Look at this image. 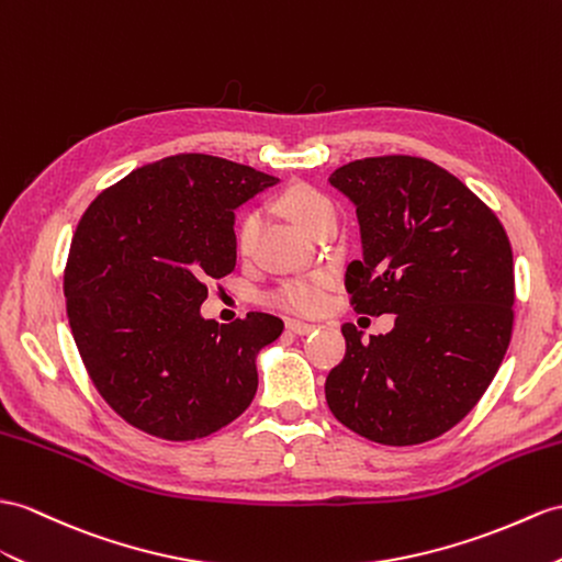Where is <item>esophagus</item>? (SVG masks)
I'll list each match as a JSON object with an SVG mask.
<instances>
[{
  "mask_svg": "<svg viewBox=\"0 0 562 562\" xmlns=\"http://www.w3.org/2000/svg\"><path fill=\"white\" fill-rule=\"evenodd\" d=\"M285 328H289L291 334H295V336H307V334H312L314 328H317V324H307V322H297V319H289L285 322Z\"/></svg>",
  "mask_w": 562,
  "mask_h": 562,
  "instance_id": "obj_1",
  "label": "esophagus"
}]
</instances>
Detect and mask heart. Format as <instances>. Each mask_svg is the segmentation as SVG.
Returning a JSON list of instances; mask_svg holds the SVG:
<instances>
[{
  "mask_svg": "<svg viewBox=\"0 0 562 562\" xmlns=\"http://www.w3.org/2000/svg\"><path fill=\"white\" fill-rule=\"evenodd\" d=\"M279 210L289 214L297 226L305 231L317 228L328 216H336V204L328 200L322 190L312 188L307 183H293L283 190L277 200ZM259 216L257 210H245L236 222V248L240 252H248L255 243L259 231ZM331 289V273L328 271H310L297 273V277L281 279L269 291L267 300L269 305L293 312V314H317L326 305V293Z\"/></svg>",
  "mask_w": 562,
  "mask_h": 562,
  "instance_id": "heart-1",
  "label": "heart"
}]
</instances>
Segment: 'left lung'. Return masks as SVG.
<instances>
[{"instance_id":"left-lung-1","label":"left lung","mask_w":562,"mask_h":562,"mask_svg":"<svg viewBox=\"0 0 562 562\" xmlns=\"http://www.w3.org/2000/svg\"><path fill=\"white\" fill-rule=\"evenodd\" d=\"M358 207L364 257L346 291L355 312L395 314L386 336L344 324L346 355L326 403L355 434L415 446L453 429L494 381L513 336L515 273L494 210L439 164L364 157L328 178Z\"/></svg>"}]
</instances>
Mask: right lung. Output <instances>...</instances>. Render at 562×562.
<instances>
[{"label": "right lung", "mask_w": 562, "mask_h": 562, "mask_svg": "<svg viewBox=\"0 0 562 562\" xmlns=\"http://www.w3.org/2000/svg\"><path fill=\"white\" fill-rule=\"evenodd\" d=\"M277 178L183 153L104 188L64 269L66 314L94 389L131 427L195 441L255 398V355L283 331L267 312L200 317L207 281L236 269L234 210Z\"/></svg>", "instance_id": "obj_1"}]
</instances>
